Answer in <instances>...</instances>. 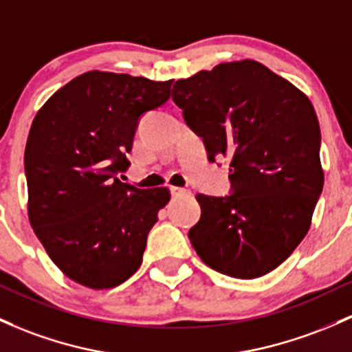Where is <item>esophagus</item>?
Masks as SVG:
<instances>
[{"instance_id": "1", "label": "esophagus", "mask_w": 352, "mask_h": 352, "mask_svg": "<svg viewBox=\"0 0 352 352\" xmlns=\"http://www.w3.org/2000/svg\"><path fill=\"white\" fill-rule=\"evenodd\" d=\"M171 190V195L177 198V196H183V195H190V190H186V188H179V186H171L169 188Z\"/></svg>"}]
</instances>
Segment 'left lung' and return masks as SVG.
<instances>
[{
  "mask_svg": "<svg viewBox=\"0 0 352 352\" xmlns=\"http://www.w3.org/2000/svg\"><path fill=\"white\" fill-rule=\"evenodd\" d=\"M171 96L203 138L208 160H230L232 192L196 196L201 218L188 233L192 248L228 277H262L304 240L322 192L311 100L255 60L181 78Z\"/></svg>",
  "mask_w": 352,
  "mask_h": 352,
  "instance_id": "left-lung-1",
  "label": "left lung"
}]
</instances>
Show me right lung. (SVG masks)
Returning a JSON list of instances; mask_svg holds the SVG:
<instances>
[{
    "mask_svg": "<svg viewBox=\"0 0 352 352\" xmlns=\"http://www.w3.org/2000/svg\"><path fill=\"white\" fill-rule=\"evenodd\" d=\"M173 80L85 72L45 102L25 149L28 218L67 277L112 289L142 263L168 188L119 179L131 162L139 119L171 96Z\"/></svg>",
    "mask_w": 352,
    "mask_h": 352,
    "instance_id": "1",
    "label": "right lung"
}]
</instances>
